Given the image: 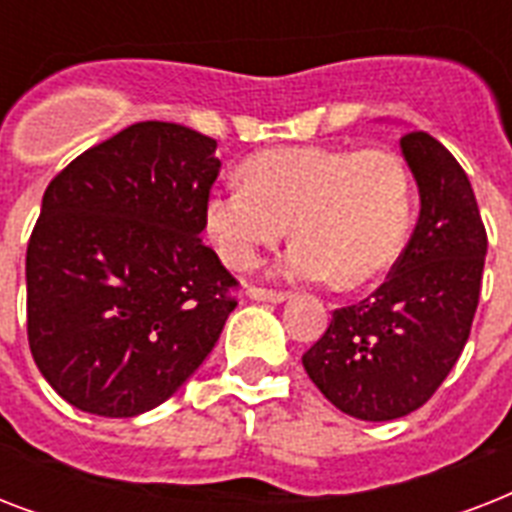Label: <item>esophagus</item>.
Masks as SVG:
<instances>
[{
    "mask_svg": "<svg viewBox=\"0 0 512 512\" xmlns=\"http://www.w3.org/2000/svg\"><path fill=\"white\" fill-rule=\"evenodd\" d=\"M247 295L257 303H284L287 300V292H279V289H263V287H249Z\"/></svg>",
    "mask_w": 512,
    "mask_h": 512,
    "instance_id": "34e87169",
    "label": "esophagus"
}]
</instances>
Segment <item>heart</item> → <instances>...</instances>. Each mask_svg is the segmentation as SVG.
Listing matches in <instances>:
<instances>
[{
	"label": "heart",
	"mask_w": 512,
	"mask_h": 512,
	"mask_svg": "<svg viewBox=\"0 0 512 512\" xmlns=\"http://www.w3.org/2000/svg\"><path fill=\"white\" fill-rule=\"evenodd\" d=\"M204 233L231 271H252L292 225L281 271L361 287L396 263L412 223V180L388 148L284 146L241 164V185L204 201Z\"/></svg>",
	"instance_id": "heart-1"
}]
</instances>
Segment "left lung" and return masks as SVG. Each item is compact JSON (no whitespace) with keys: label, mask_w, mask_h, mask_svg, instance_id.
Wrapping results in <instances>:
<instances>
[{"label":"left lung","mask_w":512,"mask_h":512,"mask_svg":"<svg viewBox=\"0 0 512 512\" xmlns=\"http://www.w3.org/2000/svg\"><path fill=\"white\" fill-rule=\"evenodd\" d=\"M420 217L388 281L332 324L303 356L313 385L366 422L420 409L457 364L481 295L486 228L460 162L428 132L401 138Z\"/></svg>","instance_id":"8db88e82"}]
</instances>
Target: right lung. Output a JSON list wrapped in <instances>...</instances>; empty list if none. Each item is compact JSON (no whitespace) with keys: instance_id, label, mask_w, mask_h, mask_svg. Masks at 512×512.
<instances>
[{"instance_id":"right-lung-1","label":"right lung","mask_w":512,"mask_h":512,"mask_svg":"<svg viewBox=\"0 0 512 512\" xmlns=\"http://www.w3.org/2000/svg\"><path fill=\"white\" fill-rule=\"evenodd\" d=\"M217 143L138 122L52 177L26 249L28 348L68 404L135 417L215 348L239 281L199 239Z\"/></svg>"}]
</instances>
